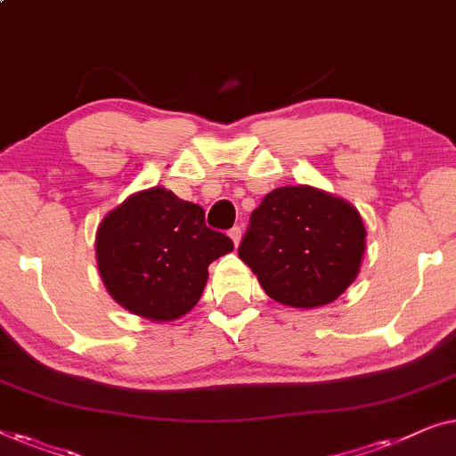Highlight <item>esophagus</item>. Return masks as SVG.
<instances>
[{
  "instance_id": "esophagus-1",
  "label": "esophagus",
  "mask_w": 456,
  "mask_h": 456,
  "mask_svg": "<svg viewBox=\"0 0 456 456\" xmlns=\"http://www.w3.org/2000/svg\"><path fill=\"white\" fill-rule=\"evenodd\" d=\"M229 237H231V240H233V243L237 246V243H240V240H241V227L229 229Z\"/></svg>"
}]
</instances>
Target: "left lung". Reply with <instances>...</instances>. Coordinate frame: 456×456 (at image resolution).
Here are the masks:
<instances>
[{
    "label": "left lung",
    "instance_id": "1",
    "mask_svg": "<svg viewBox=\"0 0 456 456\" xmlns=\"http://www.w3.org/2000/svg\"><path fill=\"white\" fill-rule=\"evenodd\" d=\"M365 252L362 216L347 200L283 185L265 196L237 248L268 297L291 307L335 301L354 283Z\"/></svg>",
    "mask_w": 456,
    "mask_h": 456
}]
</instances>
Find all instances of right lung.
<instances>
[{"instance_id": "add662e5", "label": "right lung", "mask_w": 456, "mask_h": 456, "mask_svg": "<svg viewBox=\"0 0 456 456\" xmlns=\"http://www.w3.org/2000/svg\"><path fill=\"white\" fill-rule=\"evenodd\" d=\"M97 262L111 297L136 316L169 322L198 304L208 265L233 249L204 210L161 188L126 198L97 231Z\"/></svg>"}]
</instances>
